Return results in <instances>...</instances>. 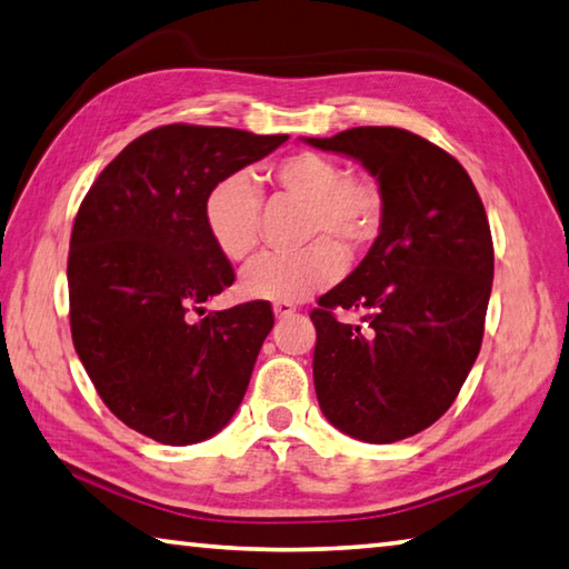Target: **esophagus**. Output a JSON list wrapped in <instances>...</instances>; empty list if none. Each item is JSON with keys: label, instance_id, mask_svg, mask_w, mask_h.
Returning <instances> with one entry per match:
<instances>
[{"label": "esophagus", "instance_id": "1", "mask_svg": "<svg viewBox=\"0 0 569 569\" xmlns=\"http://www.w3.org/2000/svg\"><path fill=\"white\" fill-rule=\"evenodd\" d=\"M273 313L276 318H291L296 313V308L291 303H273Z\"/></svg>", "mask_w": 569, "mask_h": 569}]
</instances>
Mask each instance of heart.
Listing matches in <instances>:
<instances>
[{
    "mask_svg": "<svg viewBox=\"0 0 569 569\" xmlns=\"http://www.w3.org/2000/svg\"><path fill=\"white\" fill-rule=\"evenodd\" d=\"M271 179L288 196L308 206L306 239L296 253H261L243 268L241 291L256 301L298 303L323 291L343 273L340 251L368 243L383 221V196L368 179L348 177L336 159L298 151L276 163ZM261 193L246 171H233L211 186L203 201V223L229 261H243L258 243ZM337 240L333 242L332 239Z\"/></svg>",
    "mask_w": 569,
    "mask_h": 569,
    "instance_id": "1",
    "label": "heart"
}]
</instances>
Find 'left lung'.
<instances>
[{"instance_id": "8db88e82", "label": "left lung", "mask_w": 569, "mask_h": 569, "mask_svg": "<svg viewBox=\"0 0 569 569\" xmlns=\"http://www.w3.org/2000/svg\"><path fill=\"white\" fill-rule=\"evenodd\" d=\"M303 141L363 163L383 196L378 239L311 320L320 410L346 436L386 446L432 426L480 353L490 223L468 171L418 133L356 127ZM336 307L366 310L365 326L340 325Z\"/></svg>"}]
</instances>
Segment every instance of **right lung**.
Instances as JSON below:
<instances>
[{
  "label": "right lung",
  "instance_id": "add662e5",
  "mask_svg": "<svg viewBox=\"0 0 569 569\" xmlns=\"http://www.w3.org/2000/svg\"><path fill=\"white\" fill-rule=\"evenodd\" d=\"M286 139L191 123L151 129L79 206L67 266L74 348L113 416L163 446L229 426L273 328L266 301L194 313L233 283L206 231V193Z\"/></svg>",
  "mask_w": 569,
  "mask_h": 569
}]
</instances>
